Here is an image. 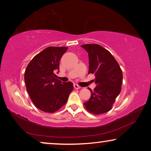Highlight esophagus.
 Instances as JSON below:
<instances>
[{"instance_id":"1","label":"esophagus","mask_w":151,"mask_h":151,"mask_svg":"<svg viewBox=\"0 0 151 151\" xmlns=\"http://www.w3.org/2000/svg\"><path fill=\"white\" fill-rule=\"evenodd\" d=\"M73 86H74V88H76V89H79V88H81L79 85H78V84H74Z\"/></svg>"}]
</instances>
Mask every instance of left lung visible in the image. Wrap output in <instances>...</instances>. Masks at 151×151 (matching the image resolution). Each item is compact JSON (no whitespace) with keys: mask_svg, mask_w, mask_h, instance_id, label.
<instances>
[{"mask_svg":"<svg viewBox=\"0 0 151 151\" xmlns=\"http://www.w3.org/2000/svg\"><path fill=\"white\" fill-rule=\"evenodd\" d=\"M87 51L89 60L88 74L96 76L97 84L91 96L84 105L88 112L100 115L112 109L113 103L120 93L122 84V71L119 64L108 50L98 44L81 46Z\"/></svg>","mask_w":151,"mask_h":151,"instance_id":"left-lung-1","label":"left lung"}]
</instances>
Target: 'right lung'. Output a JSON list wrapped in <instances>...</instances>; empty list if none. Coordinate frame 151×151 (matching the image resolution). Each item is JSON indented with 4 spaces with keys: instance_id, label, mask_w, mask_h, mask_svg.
Returning <instances> with one entry per match:
<instances>
[{
    "instance_id": "right-lung-1",
    "label": "right lung",
    "mask_w": 151,
    "mask_h": 151,
    "mask_svg": "<svg viewBox=\"0 0 151 151\" xmlns=\"http://www.w3.org/2000/svg\"><path fill=\"white\" fill-rule=\"evenodd\" d=\"M65 47H49L34 57L24 72L27 91L38 109L54 113L67 102L73 88L71 82L55 78L60 60L67 50Z\"/></svg>"
}]
</instances>
